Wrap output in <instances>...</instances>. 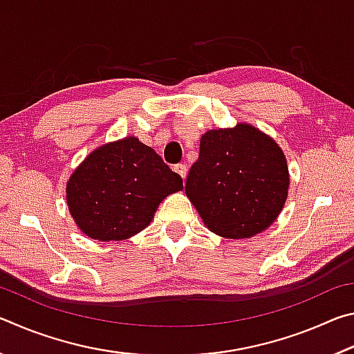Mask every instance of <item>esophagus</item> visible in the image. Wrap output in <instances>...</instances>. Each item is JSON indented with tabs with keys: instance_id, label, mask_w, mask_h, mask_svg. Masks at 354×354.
Masks as SVG:
<instances>
[{
	"instance_id": "esophagus-1",
	"label": "esophagus",
	"mask_w": 354,
	"mask_h": 354,
	"mask_svg": "<svg viewBox=\"0 0 354 354\" xmlns=\"http://www.w3.org/2000/svg\"><path fill=\"white\" fill-rule=\"evenodd\" d=\"M173 170H175V171L178 173V175L183 178V181L185 179V176H187V167H185L184 164H178V165H175V169H173Z\"/></svg>"
}]
</instances>
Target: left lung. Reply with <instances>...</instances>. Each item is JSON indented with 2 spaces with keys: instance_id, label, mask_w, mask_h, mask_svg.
<instances>
[{
  "instance_id": "8db88e82",
  "label": "left lung",
  "mask_w": 354,
  "mask_h": 354,
  "mask_svg": "<svg viewBox=\"0 0 354 354\" xmlns=\"http://www.w3.org/2000/svg\"><path fill=\"white\" fill-rule=\"evenodd\" d=\"M283 149L250 123L209 129L200 139L185 195L209 231L226 239H248L266 231L289 195Z\"/></svg>"
}]
</instances>
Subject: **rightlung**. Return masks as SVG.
<instances>
[{
  "label": "right lung",
  "mask_w": 354,
  "mask_h": 354,
  "mask_svg": "<svg viewBox=\"0 0 354 354\" xmlns=\"http://www.w3.org/2000/svg\"><path fill=\"white\" fill-rule=\"evenodd\" d=\"M183 179L151 147L129 136L86 156L67 181V206L76 226L93 241L118 242L151 223Z\"/></svg>",
  "instance_id": "1"
}]
</instances>
